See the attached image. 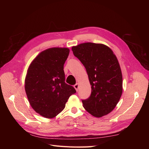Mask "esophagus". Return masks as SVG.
Returning a JSON list of instances; mask_svg holds the SVG:
<instances>
[{"instance_id":"1","label":"esophagus","mask_w":149,"mask_h":149,"mask_svg":"<svg viewBox=\"0 0 149 149\" xmlns=\"http://www.w3.org/2000/svg\"><path fill=\"white\" fill-rule=\"evenodd\" d=\"M74 88L76 90V91H78V88H79V84L78 83H76V84H74Z\"/></svg>"}]
</instances>
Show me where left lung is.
Here are the masks:
<instances>
[{
	"mask_svg": "<svg viewBox=\"0 0 149 149\" xmlns=\"http://www.w3.org/2000/svg\"><path fill=\"white\" fill-rule=\"evenodd\" d=\"M72 51L84 66L91 86V96L82 100L84 108L96 118L110 113L123 93L118 58L109 47L101 43H81L72 47Z\"/></svg>",
	"mask_w": 149,
	"mask_h": 149,
	"instance_id": "8db88e82",
	"label": "left lung"
}]
</instances>
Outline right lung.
<instances>
[{
	"mask_svg": "<svg viewBox=\"0 0 149 149\" xmlns=\"http://www.w3.org/2000/svg\"><path fill=\"white\" fill-rule=\"evenodd\" d=\"M70 49L54 47L45 49L30 63L25 79L30 104L44 118L51 119L64 109L70 96L76 91L65 82L63 66Z\"/></svg>",
	"mask_w": 149,
	"mask_h": 149,
	"instance_id": "obj_1",
	"label": "right lung"
}]
</instances>
